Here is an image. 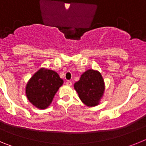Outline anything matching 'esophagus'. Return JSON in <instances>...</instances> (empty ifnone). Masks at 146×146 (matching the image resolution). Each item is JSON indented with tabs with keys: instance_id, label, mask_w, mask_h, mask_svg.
I'll return each mask as SVG.
<instances>
[{
	"instance_id": "esophagus-1",
	"label": "esophagus",
	"mask_w": 146,
	"mask_h": 146,
	"mask_svg": "<svg viewBox=\"0 0 146 146\" xmlns=\"http://www.w3.org/2000/svg\"><path fill=\"white\" fill-rule=\"evenodd\" d=\"M72 82L71 80L66 81V85H68V86H72Z\"/></svg>"
}]
</instances>
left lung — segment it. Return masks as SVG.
<instances>
[{"mask_svg": "<svg viewBox=\"0 0 146 146\" xmlns=\"http://www.w3.org/2000/svg\"><path fill=\"white\" fill-rule=\"evenodd\" d=\"M81 101L87 106H96L104 93V80L101 74L92 69L86 71L74 83Z\"/></svg>", "mask_w": 146, "mask_h": 146, "instance_id": "8db88e82", "label": "left lung"}]
</instances>
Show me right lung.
<instances>
[{
	"mask_svg": "<svg viewBox=\"0 0 146 146\" xmlns=\"http://www.w3.org/2000/svg\"><path fill=\"white\" fill-rule=\"evenodd\" d=\"M64 80L57 72L41 69L31 78L26 86V96L32 104L39 109H45L52 99Z\"/></svg>",
	"mask_w": 146,
	"mask_h": 146,
	"instance_id": "add662e5",
	"label": "right lung"
}]
</instances>
